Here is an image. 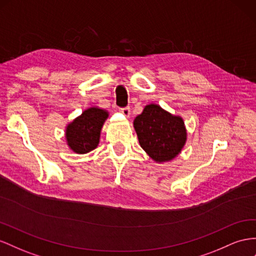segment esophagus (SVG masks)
Returning <instances> with one entry per match:
<instances>
[{
	"label": "esophagus",
	"mask_w": 256,
	"mask_h": 256,
	"mask_svg": "<svg viewBox=\"0 0 256 256\" xmlns=\"http://www.w3.org/2000/svg\"><path fill=\"white\" fill-rule=\"evenodd\" d=\"M120 112L125 115V116H129L130 115V108L129 106H126V108H122V110H120Z\"/></svg>",
	"instance_id": "obj_1"
}]
</instances>
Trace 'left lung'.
Here are the masks:
<instances>
[{
  "label": "left lung",
  "instance_id": "8db88e82",
  "mask_svg": "<svg viewBox=\"0 0 256 256\" xmlns=\"http://www.w3.org/2000/svg\"><path fill=\"white\" fill-rule=\"evenodd\" d=\"M141 148L156 162L176 158L186 142L182 117L172 115L158 104H148L134 120Z\"/></svg>",
  "mask_w": 256,
  "mask_h": 256
}]
</instances>
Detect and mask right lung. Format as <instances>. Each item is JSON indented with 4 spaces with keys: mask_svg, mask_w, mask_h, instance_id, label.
I'll return each mask as SVG.
<instances>
[{
    "mask_svg": "<svg viewBox=\"0 0 256 256\" xmlns=\"http://www.w3.org/2000/svg\"><path fill=\"white\" fill-rule=\"evenodd\" d=\"M108 117L106 110L96 106L85 110L66 126V140L68 148L78 154H86L94 150L98 146L101 129Z\"/></svg>",
    "mask_w": 256,
    "mask_h": 256,
    "instance_id": "obj_1",
    "label": "right lung"
}]
</instances>
